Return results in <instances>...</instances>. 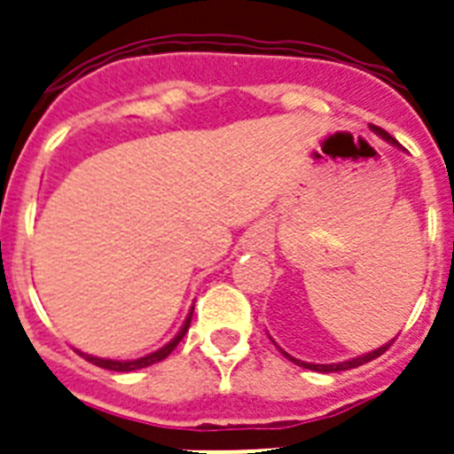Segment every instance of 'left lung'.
I'll return each mask as SVG.
<instances>
[{"instance_id":"1","label":"left lung","mask_w":454,"mask_h":454,"mask_svg":"<svg viewBox=\"0 0 454 454\" xmlns=\"http://www.w3.org/2000/svg\"><path fill=\"white\" fill-rule=\"evenodd\" d=\"M371 129H373L380 137H385L387 142H391V145H394V146H398V142H395L394 137H391L389 133H387V130H382V129H380V126H371ZM391 344H394V339H391L389 344H385V346H380V348L371 350V353L359 355V357H353V359H346V362H339V364H308V362H301V359H296V357H292V355H287V353H285L283 348H280V353H283L285 357L292 359L294 364L303 366V369H309V371H321V373H334V371H348V369H357V366L366 364V362H371V359L380 357V355L385 353V350H389V346H391Z\"/></svg>"}]
</instances>
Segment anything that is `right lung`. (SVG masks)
Returning <instances> with one entry per match:
<instances>
[{"mask_svg":"<svg viewBox=\"0 0 454 454\" xmlns=\"http://www.w3.org/2000/svg\"><path fill=\"white\" fill-rule=\"evenodd\" d=\"M192 312H194V308L190 309V314H187L185 324H183V328L178 330V334L174 339H171L169 344L162 346L160 350H156V353L146 355V357H140V359H129V362H120V359H104V357H92V355H85L81 353V350H76V353L81 355V357H85L88 362H92L95 366H101V369H108V371H120V373H129V371H137V369H145V366H151L156 364V362H162V359L167 357V355L171 353V350L176 348L178 341H181L183 337H185L187 328H190V321H192Z\"/></svg>","mask_w":454,"mask_h":454,"instance_id":"add662e5","label":"right lung"}]
</instances>
